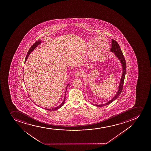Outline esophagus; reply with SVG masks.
Returning a JSON list of instances; mask_svg holds the SVG:
<instances>
[{"label":"esophagus","mask_w":151,"mask_h":151,"mask_svg":"<svg viewBox=\"0 0 151 151\" xmlns=\"http://www.w3.org/2000/svg\"><path fill=\"white\" fill-rule=\"evenodd\" d=\"M83 73L82 71H76V73H75V76L76 78H81L83 76Z\"/></svg>","instance_id":"1"}]
</instances>
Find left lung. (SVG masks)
<instances>
[{"instance_id":"left-lung-1","label":"left lung","mask_w":151,"mask_h":151,"mask_svg":"<svg viewBox=\"0 0 151 151\" xmlns=\"http://www.w3.org/2000/svg\"><path fill=\"white\" fill-rule=\"evenodd\" d=\"M112 45H111V48L110 49V51L111 52H113L115 55L118 58V60H119L120 63L122 64V77L120 80L119 84L118 86V89L117 92L116 93V95L114 96V97L112 99H111L108 102L103 104H94V106H98V107H102V106H106L108 104H110L111 103L113 102L117 98L119 97L120 94H121L122 90V87H123V83H124V80L125 76V73L127 70V65H126V62L125 60L124 57L123 56V53L122 52V50L120 49L119 45L118 43L115 41V40L112 39Z\"/></svg>"}]
</instances>
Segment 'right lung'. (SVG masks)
I'll list each match as a JSON object with an SVG mask.
<instances>
[{
	"mask_svg": "<svg viewBox=\"0 0 151 151\" xmlns=\"http://www.w3.org/2000/svg\"><path fill=\"white\" fill-rule=\"evenodd\" d=\"M41 43L42 42L41 41V40H38V41L36 42L29 49V50L28 51V53H27L26 57V59H25V61H24V63H26V61L28 59V57H29V56L30 53H31L39 44ZM69 85V83H68V84H67V85H66V90H65V93L64 100L63 101V102L61 103L59 105V106H57L56 107L52 108V109H47H47H45L47 110H49V111H54V110H56L58 109H59L63 105V104H64V102H65V96H66V90H67V88H68V86ZM35 105H36V104H35Z\"/></svg>",
	"mask_w": 151,
	"mask_h": 151,
	"instance_id": "right-lung-1",
	"label": "right lung"
}]
</instances>
